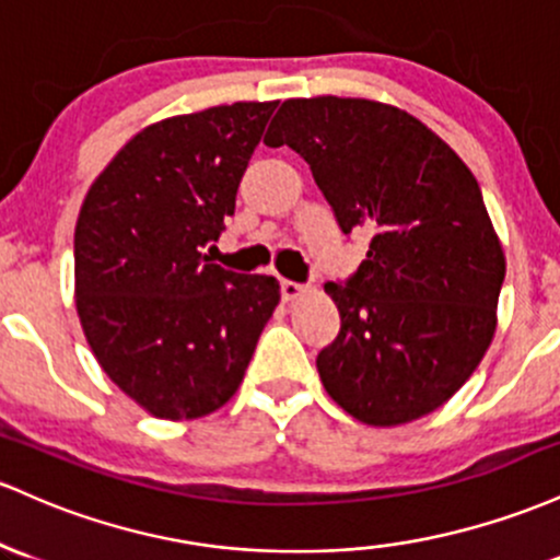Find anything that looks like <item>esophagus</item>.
Returning a JSON list of instances; mask_svg holds the SVG:
<instances>
[{"instance_id":"esophagus-1","label":"esophagus","mask_w":560,"mask_h":560,"mask_svg":"<svg viewBox=\"0 0 560 560\" xmlns=\"http://www.w3.org/2000/svg\"><path fill=\"white\" fill-rule=\"evenodd\" d=\"M280 293H282V299H285V301H296L299 296H304V293H306V288L301 285V282H293V280H282V282H280Z\"/></svg>"}]
</instances>
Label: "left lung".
Here are the masks:
<instances>
[{"label":"left lung","instance_id":"obj_1","mask_svg":"<svg viewBox=\"0 0 560 560\" xmlns=\"http://www.w3.org/2000/svg\"><path fill=\"white\" fill-rule=\"evenodd\" d=\"M264 144L291 150L368 259L328 282L341 330L317 354L325 392L368 425L442 407L479 368L498 328L505 254L479 182L439 135L362 97L285 100Z\"/></svg>","mask_w":560,"mask_h":560}]
</instances>
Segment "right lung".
Segmentation results:
<instances>
[{
    "mask_svg": "<svg viewBox=\"0 0 560 560\" xmlns=\"http://www.w3.org/2000/svg\"><path fill=\"white\" fill-rule=\"evenodd\" d=\"M278 103H232L135 135L81 203L77 312L105 375L142 410L196 420L241 386L280 282L206 259Z\"/></svg>",
    "mask_w": 560,
    "mask_h": 560,
    "instance_id": "obj_1",
    "label": "right lung"
}]
</instances>
